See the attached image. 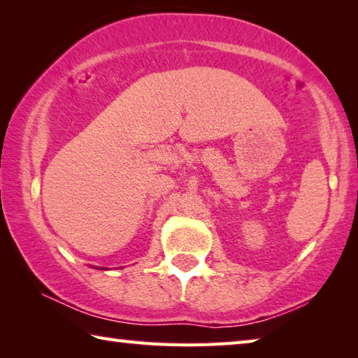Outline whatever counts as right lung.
Listing matches in <instances>:
<instances>
[{"label": "right lung", "mask_w": 358, "mask_h": 358, "mask_svg": "<svg viewBox=\"0 0 358 358\" xmlns=\"http://www.w3.org/2000/svg\"><path fill=\"white\" fill-rule=\"evenodd\" d=\"M96 268H99V270H108V268H102V266H96Z\"/></svg>", "instance_id": "obj_1"}]
</instances>
